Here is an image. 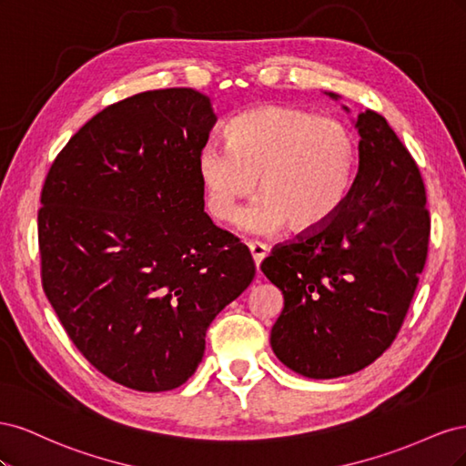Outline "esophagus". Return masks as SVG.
Wrapping results in <instances>:
<instances>
[{
	"label": "esophagus",
	"mask_w": 466,
	"mask_h": 466,
	"mask_svg": "<svg viewBox=\"0 0 466 466\" xmlns=\"http://www.w3.org/2000/svg\"><path fill=\"white\" fill-rule=\"evenodd\" d=\"M247 247H248L250 257H252V260H255V266H257V270H258L260 262L266 258V247L260 245V243H247Z\"/></svg>",
	"instance_id": "1"
}]
</instances>
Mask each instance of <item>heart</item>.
I'll use <instances>...</instances> for the list:
<instances>
[{
  "mask_svg": "<svg viewBox=\"0 0 466 466\" xmlns=\"http://www.w3.org/2000/svg\"><path fill=\"white\" fill-rule=\"evenodd\" d=\"M229 146L208 142L196 167L208 211L219 223L237 218L238 204L260 198L241 216L252 235L315 233L346 204L358 167V139L350 126L319 112L268 105L229 124Z\"/></svg>",
  "mask_w": 466,
  "mask_h": 466,
  "instance_id": "obj_1",
  "label": "heart"
}]
</instances>
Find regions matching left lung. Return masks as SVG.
I'll return each instance as SVG.
<instances>
[{
	"label": "left lung",
	"mask_w": 466,
	"mask_h": 466,
	"mask_svg": "<svg viewBox=\"0 0 466 466\" xmlns=\"http://www.w3.org/2000/svg\"><path fill=\"white\" fill-rule=\"evenodd\" d=\"M354 122L360 163L346 204L327 228L276 247L260 264L284 293L274 354L309 379L351 375L383 354L428 257L430 214L416 161L377 112Z\"/></svg>",
	"instance_id": "1"
}]
</instances>
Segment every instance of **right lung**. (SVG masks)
I'll list each match as a JSON object with an SVG mask.
<instances>
[{
    "instance_id": "1",
    "label": "right lung",
    "mask_w": 466,
    "mask_h": 466,
    "mask_svg": "<svg viewBox=\"0 0 466 466\" xmlns=\"http://www.w3.org/2000/svg\"><path fill=\"white\" fill-rule=\"evenodd\" d=\"M216 122L194 89L137 93L83 126L42 188L46 298L86 360L134 390L187 383L209 322L255 278L204 211L196 161Z\"/></svg>"
}]
</instances>
